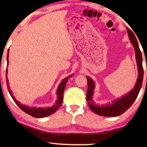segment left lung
<instances>
[{"instance_id":"obj_1","label":"left lung","mask_w":147,"mask_h":147,"mask_svg":"<svg viewBox=\"0 0 147 147\" xmlns=\"http://www.w3.org/2000/svg\"><path fill=\"white\" fill-rule=\"evenodd\" d=\"M127 32L130 42L132 43V45L134 46V50H135L136 59L138 71V78L137 82H136V85L134 86V89L131 92H130L129 93L126 94L123 97L118 100H116L115 101L112 102V103L100 106L99 104H96L94 102L93 99H92V96L94 94V89L95 88L94 82L90 77H87L88 90L87 94H86V100H87L88 103L89 104L90 109L94 113L97 114L98 115L109 116V117H115V116L121 115L134 103V102L135 101L138 95L140 88H141L144 75V69L143 67H142V53L140 50L139 46H138V41L136 40L135 35L128 28H127Z\"/></svg>"}]
</instances>
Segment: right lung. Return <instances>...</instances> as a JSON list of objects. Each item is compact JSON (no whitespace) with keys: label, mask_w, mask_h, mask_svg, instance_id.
I'll return each mask as SVG.
<instances>
[{"label":"right lung","mask_w":147,"mask_h":147,"mask_svg":"<svg viewBox=\"0 0 147 147\" xmlns=\"http://www.w3.org/2000/svg\"><path fill=\"white\" fill-rule=\"evenodd\" d=\"M9 51H8L7 53V65L9 63ZM7 68L6 69V80H7V88L9 90V94L11 96L12 98H13L14 101L15 102V103L17 104V106L21 108V109L23 110V112H25V113H27L29 114V115L33 116V117L35 118H43V117H46V116H48L51 114L55 113V112L57 111V110L59 108L60 106H61L62 102H63V92H64V90H65V85L66 83H67L68 79L70 77H71L72 75L68 76L65 79L61 81V83L58 86L57 90V98L58 99L57 100V102H56L55 105L52 106L51 108H29L26 106H23L22 105L18 102L17 100H15V98H14V96H13V94L11 93V90L10 89L9 86V82H8V80H7Z\"/></svg>","instance_id":"right-lung-1"}]
</instances>
